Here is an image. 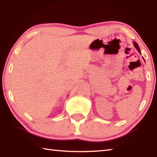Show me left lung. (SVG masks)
<instances>
[{
	"label": "left lung",
	"instance_id": "obj_1",
	"mask_svg": "<svg viewBox=\"0 0 157 157\" xmlns=\"http://www.w3.org/2000/svg\"><path fill=\"white\" fill-rule=\"evenodd\" d=\"M134 46H135V48H136L137 49V50H138V51H139V53H140V54H141V53H140V48H139V45H138L137 44V43H136V42H134ZM143 59H144V58H143Z\"/></svg>",
	"mask_w": 157,
	"mask_h": 157
}]
</instances>
